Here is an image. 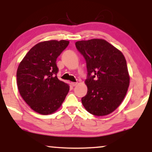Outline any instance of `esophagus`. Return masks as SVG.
<instances>
[{
	"instance_id": "34e87169",
	"label": "esophagus",
	"mask_w": 152,
	"mask_h": 152,
	"mask_svg": "<svg viewBox=\"0 0 152 152\" xmlns=\"http://www.w3.org/2000/svg\"><path fill=\"white\" fill-rule=\"evenodd\" d=\"M77 84V82H71L72 86H75Z\"/></svg>"
}]
</instances>
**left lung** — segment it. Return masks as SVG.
<instances>
[{
  "instance_id": "left-lung-1",
  "label": "left lung",
  "mask_w": 152,
  "mask_h": 152,
  "mask_svg": "<svg viewBox=\"0 0 152 152\" xmlns=\"http://www.w3.org/2000/svg\"><path fill=\"white\" fill-rule=\"evenodd\" d=\"M75 46L86 62L88 91L82 102L88 113L103 116L119 107L129 86L124 55L104 39L80 41Z\"/></svg>"
}]
</instances>
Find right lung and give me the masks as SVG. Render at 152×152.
<instances>
[{"instance_id": "add662e5", "label": "right lung", "mask_w": 152, "mask_h": 152, "mask_svg": "<svg viewBox=\"0 0 152 152\" xmlns=\"http://www.w3.org/2000/svg\"><path fill=\"white\" fill-rule=\"evenodd\" d=\"M68 44L65 40L37 43L18 67L16 80L20 95L31 109L42 115L57 111L69 91V86L57 78L56 64Z\"/></svg>"}]
</instances>
